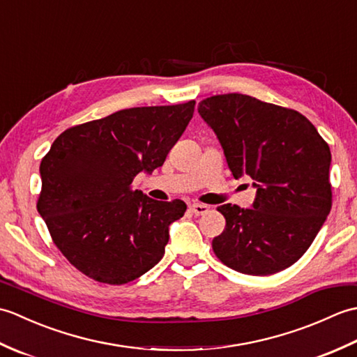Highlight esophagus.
Masks as SVG:
<instances>
[{"label": "esophagus", "mask_w": 357, "mask_h": 357, "mask_svg": "<svg viewBox=\"0 0 357 357\" xmlns=\"http://www.w3.org/2000/svg\"><path fill=\"white\" fill-rule=\"evenodd\" d=\"M190 211L196 216H202L208 211V206H204V204H193V206H190Z\"/></svg>", "instance_id": "1"}]
</instances>
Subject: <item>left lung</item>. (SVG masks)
Instances as JSON below:
<instances>
[{
  "instance_id": "left-lung-1",
  "label": "left lung",
  "mask_w": 357,
  "mask_h": 357,
  "mask_svg": "<svg viewBox=\"0 0 357 357\" xmlns=\"http://www.w3.org/2000/svg\"><path fill=\"white\" fill-rule=\"evenodd\" d=\"M213 128L234 178L257 188L253 208L218 207L225 229L211 242L227 267L275 275L301 259L331 210L328 144L293 109L241 93L215 95L198 105Z\"/></svg>"
}]
</instances>
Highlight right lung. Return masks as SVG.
Here are the masks:
<instances>
[{
    "instance_id": "add662e5",
    "label": "right lung",
    "mask_w": 357,
    "mask_h": 357,
    "mask_svg": "<svg viewBox=\"0 0 357 357\" xmlns=\"http://www.w3.org/2000/svg\"><path fill=\"white\" fill-rule=\"evenodd\" d=\"M195 101L133 107L67 128L40 165L38 213L59 252L82 275L123 285L162 259L184 201L133 190L139 172L161 167L190 123Z\"/></svg>"
}]
</instances>
